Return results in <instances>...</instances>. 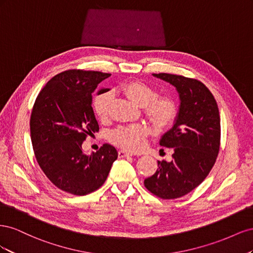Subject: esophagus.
<instances>
[{
    "mask_svg": "<svg viewBox=\"0 0 253 253\" xmlns=\"http://www.w3.org/2000/svg\"><path fill=\"white\" fill-rule=\"evenodd\" d=\"M118 155H119V157H120V158H124V157L132 156L133 154H132V153H129V152L126 151V150H120V151L118 152Z\"/></svg>",
    "mask_w": 253,
    "mask_h": 253,
    "instance_id": "obj_1",
    "label": "esophagus"
}]
</instances>
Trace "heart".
Instances as JSON below:
<instances>
[{
	"label": "heart",
	"mask_w": 253,
	"mask_h": 253,
	"mask_svg": "<svg viewBox=\"0 0 253 253\" xmlns=\"http://www.w3.org/2000/svg\"><path fill=\"white\" fill-rule=\"evenodd\" d=\"M122 91L135 104L141 106L144 116L155 128L169 126L177 115V106L173 99L167 96H156V91L149 84L141 81H129L122 86ZM111 95L103 93L94 99V112L100 121L109 118ZM147 135L141 125L122 126L111 134V140L128 151H138L144 144Z\"/></svg>",
	"instance_id": "obj_1"
}]
</instances>
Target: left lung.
I'll use <instances>...</instances> for the list:
<instances>
[{
    "label": "left lung",
    "instance_id": "8db88e82",
    "mask_svg": "<svg viewBox=\"0 0 253 253\" xmlns=\"http://www.w3.org/2000/svg\"><path fill=\"white\" fill-rule=\"evenodd\" d=\"M169 82L179 94L180 105L171 129L159 144L172 148L170 163L158 162V169L144 179L151 193L174 200L200 186L215 164L220 144V118L211 91L196 79L172 74H153Z\"/></svg>",
    "mask_w": 253,
    "mask_h": 253
}]
</instances>
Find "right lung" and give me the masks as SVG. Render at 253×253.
<instances>
[{"label": "right lung", "mask_w": 253, "mask_h": 253, "mask_svg": "<svg viewBox=\"0 0 253 253\" xmlns=\"http://www.w3.org/2000/svg\"><path fill=\"white\" fill-rule=\"evenodd\" d=\"M111 74L70 70L52 77L38 95L30 116V138L37 162L60 190L86 195L100 188L118 157L104 143L90 155L82 143L99 131L91 94ZM110 88H102L98 94Z\"/></svg>", "instance_id": "right-lung-1"}]
</instances>
